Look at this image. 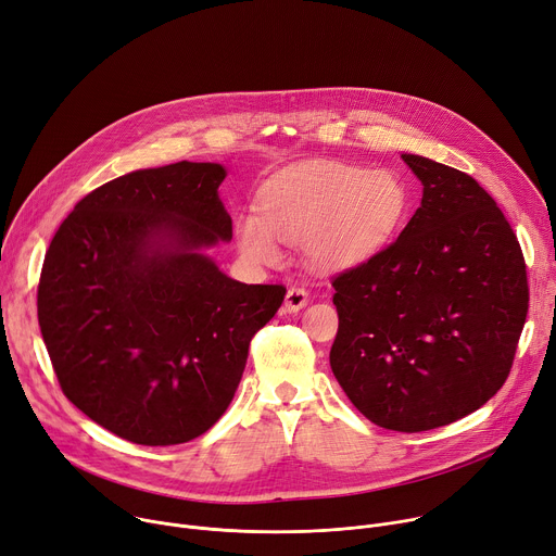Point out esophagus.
<instances>
[{"mask_svg": "<svg viewBox=\"0 0 556 556\" xmlns=\"http://www.w3.org/2000/svg\"><path fill=\"white\" fill-rule=\"evenodd\" d=\"M306 302H309V293H306V291L300 289V287H291V289L287 291V295H285V309H287L289 314H295V312L302 309V306H306Z\"/></svg>", "mask_w": 556, "mask_h": 556, "instance_id": "obj_1", "label": "esophagus"}]
</instances>
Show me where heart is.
<instances>
[{
  "mask_svg": "<svg viewBox=\"0 0 556 556\" xmlns=\"http://www.w3.org/2000/svg\"><path fill=\"white\" fill-rule=\"evenodd\" d=\"M406 210V185L393 169L327 161L271 176L261 190V214H238L233 233L252 265L276 267L282 242H302L316 269L344 271L384 250Z\"/></svg>",
  "mask_w": 556,
  "mask_h": 556,
  "instance_id": "1",
  "label": "heart"
}]
</instances>
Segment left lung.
<instances>
[{
	"label": "left lung",
	"instance_id": "left-lung-1",
	"mask_svg": "<svg viewBox=\"0 0 556 556\" xmlns=\"http://www.w3.org/2000/svg\"><path fill=\"white\" fill-rule=\"evenodd\" d=\"M421 203L384 252L333 280L338 336L329 362L374 424L419 433L495 395L528 314L519 240L481 185L404 152Z\"/></svg>",
	"mask_w": 556,
	"mask_h": 556
}]
</instances>
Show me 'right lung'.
I'll return each mask as SVG.
<instances>
[{"label":"right lung","mask_w":556,"mask_h":556,"mask_svg":"<svg viewBox=\"0 0 556 556\" xmlns=\"http://www.w3.org/2000/svg\"><path fill=\"white\" fill-rule=\"evenodd\" d=\"M220 163L108 180L56 229L37 316L66 397L143 446L190 442L229 406L282 285H244L207 250L231 240Z\"/></svg>","instance_id":"right-lung-1"}]
</instances>
